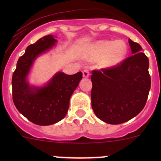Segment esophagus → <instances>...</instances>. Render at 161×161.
I'll use <instances>...</instances> for the list:
<instances>
[{"label": "esophagus", "mask_w": 161, "mask_h": 161, "mask_svg": "<svg viewBox=\"0 0 161 161\" xmlns=\"http://www.w3.org/2000/svg\"><path fill=\"white\" fill-rule=\"evenodd\" d=\"M82 76L84 78H88L90 76V71H89L88 69H84L82 71Z\"/></svg>", "instance_id": "1"}]
</instances>
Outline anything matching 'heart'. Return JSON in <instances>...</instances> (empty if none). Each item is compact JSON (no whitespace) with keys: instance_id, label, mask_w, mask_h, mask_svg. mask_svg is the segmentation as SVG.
<instances>
[{"instance_id":"1","label":"heart","mask_w":161,"mask_h":161,"mask_svg":"<svg viewBox=\"0 0 161 161\" xmlns=\"http://www.w3.org/2000/svg\"><path fill=\"white\" fill-rule=\"evenodd\" d=\"M127 45L123 40H99L89 46L84 58L94 61L100 58L99 64L103 68H111L123 61L127 54Z\"/></svg>"}]
</instances>
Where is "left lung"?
I'll list each match as a JSON object with an SVG mask.
<instances>
[{
    "label": "left lung",
    "mask_w": 161,
    "mask_h": 161,
    "mask_svg": "<svg viewBox=\"0 0 161 161\" xmlns=\"http://www.w3.org/2000/svg\"><path fill=\"white\" fill-rule=\"evenodd\" d=\"M132 55L121 64L91 75L92 108L96 116L111 125L128 121L143 109L150 90L149 59L142 47L129 40Z\"/></svg>",
    "instance_id": "1"
}]
</instances>
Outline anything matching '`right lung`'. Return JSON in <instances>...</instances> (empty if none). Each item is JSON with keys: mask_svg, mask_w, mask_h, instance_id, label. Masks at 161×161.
<instances>
[{"mask_svg": "<svg viewBox=\"0 0 161 161\" xmlns=\"http://www.w3.org/2000/svg\"><path fill=\"white\" fill-rule=\"evenodd\" d=\"M53 36L42 37L25 50L18 60L12 75V98L17 110L38 125H50L65 117L73 92L82 79L81 71L66 75L58 71L43 86H31L27 80L35 60L55 46Z\"/></svg>", "mask_w": 161, "mask_h": 161, "instance_id": "1", "label": "right lung"}]
</instances>
